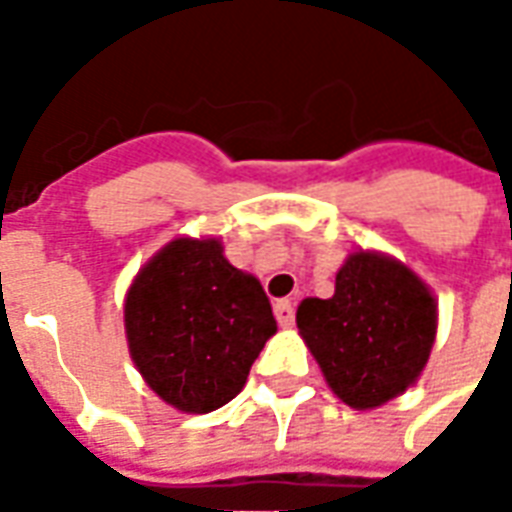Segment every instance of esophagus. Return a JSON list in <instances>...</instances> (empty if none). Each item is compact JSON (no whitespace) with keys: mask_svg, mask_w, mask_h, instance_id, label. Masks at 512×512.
<instances>
[{"mask_svg":"<svg viewBox=\"0 0 512 512\" xmlns=\"http://www.w3.org/2000/svg\"><path fill=\"white\" fill-rule=\"evenodd\" d=\"M274 315H277V321L282 329H290V326H293V318H296L290 301H277V304H274Z\"/></svg>","mask_w":512,"mask_h":512,"instance_id":"34e87169","label":"esophagus"}]
</instances>
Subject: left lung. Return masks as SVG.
Returning a JSON list of instances; mask_svg holds the SVG:
<instances>
[{
	"label": "left lung",
	"mask_w": 512,
	"mask_h": 512,
	"mask_svg": "<svg viewBox=\"0 0 512 512\" xmlns=\"http://www.w3.org/2000/svg\"><path fill=\"white\" fill-rule=\"evenodd\" d=\"M296 326L334 395L367 411L417 384L436 343L439 301L406 263L356 249L332 299L301 301Z\"/></svg>",
	"instance_id": "8db88e82"
}]
</instances>
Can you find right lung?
I'll return each mask as SVG.
<instances>
[{"label":"right lung","instance_id":"obj_1","mask_svg":"<svg viewBox=\"0 0 512 512\" xmlns=\"http://www.w3.org/2000/svg\"><path fill=\"white\" fill-rule=\"evenodd\" d=\"M123 321L139 376L186 414L230 403L277 334L260 279L235 268L219 238L189 235L172 238L136 271Z\"/></svg>","mask_w":512,"mask_h":512}]
</instances>
